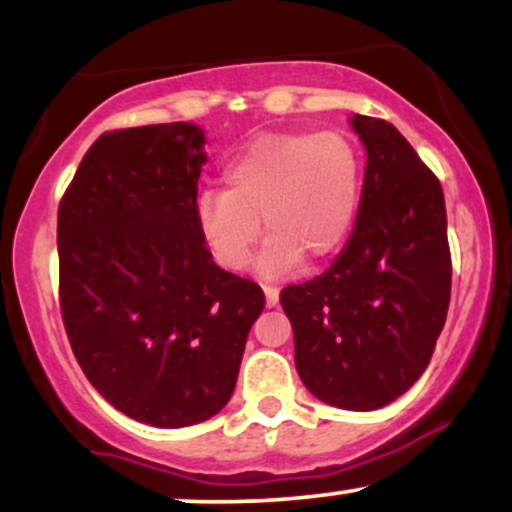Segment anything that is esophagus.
I'll return each mask as SVG.
<instances>
[{"label": "esophagus", "mask_w": 512, "mask_h": 512, "mask_svg": "<svg viewBox=\"0 0 512 512\" xmlns=\"http://www.w3.org/2000/svg\"><path fill=\"white\" fill-rule=\"evenodd\" d=\"M264 298H267V308H274L279 303V289L274 286H264Z\"/></svg>", "instance_id": "obj_1"}]
</instances>
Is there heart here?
Here are the masks:
<instances>
[{
    "instance_id": "b5f03b06",
    "label": "heart",
    "mask_w": 512,
    "mask_h": 512,
    "mask_svg": "<svg viewBox=\"0 0 512 512\" xmlns=\"http://www.w3.org/2000/svg\"><path fill=\"white\" fill-rule=\"evenodd\" d=\"M223 190L197 197L202 243L219 267L240 272L264 231L262 276H284L339 248L358 207L361 163L344 132H274L252 139L223 168Z\"/></svg>"
}]
</instances>
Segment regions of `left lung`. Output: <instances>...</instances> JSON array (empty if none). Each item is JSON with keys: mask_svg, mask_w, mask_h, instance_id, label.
Segmentation results:
<instances>
[{"mask_svg": "<svg viewBox=\"0 0 512 512\" xmlns=\"http://www.w3.org/2000/svg\"><path fill=\"white\" fill-rule=\"evenodd\" d=\"M368 163L356 228L325 274L286 286L296 370L339 409L395 402L421 378L450 305L445 199L433 170L387 120L354 115Z\"/></svg>", "mask_w": 512, "mask_h": 512, "instance_id": "left-lung-1", "label": "left lung"}]
</instances>
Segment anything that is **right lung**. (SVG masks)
Returning a JSON list of instances; mask_svg holds the SVG:
<instances>
[{"label": "right lung", "mask_w": 512, "mask_h": 512, "mask_svg": "<svg viewBox=\"0 0 512 512\" xmlns=\"http://www.w3.org/2000/svg\"><path fill=\"white\" fill-rule=\"evenodd\" d=\"M204 132L187 122L103 132L57 209L60 310L88 383L158 428L207 421L236 387L255 281L197 231Z\"/></svg>", "instance_id": "obj_1"}]
</instances>
